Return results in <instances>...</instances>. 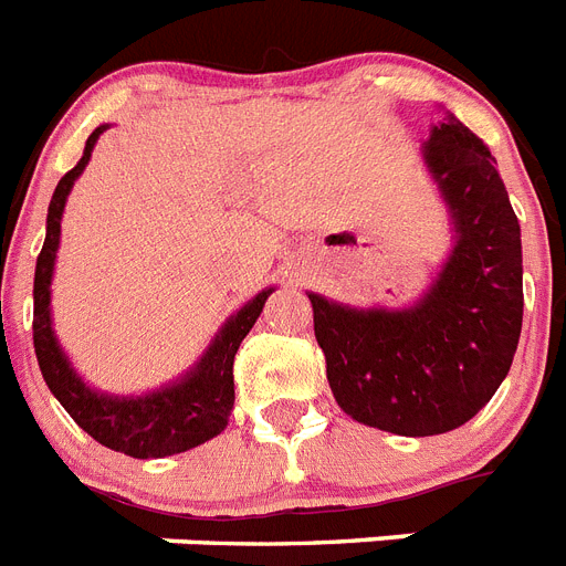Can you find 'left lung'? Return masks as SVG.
<instances>
[{
	"label": "left lung",
	"mask_w": 566,
	"mask_h": 566,
	"mask_svg": "<svg viewBox=\"0 0 566 566\" xmlns=\"http://www.w3.org/2000/svg\"><path fill=\"white\" fill-rule=\"evenodd\" d=\"M420 151L454 235L434 282L406 307L307 293L339 408L402 437L472 420L510 374L524 319L521 224L492 151L449 112Z\"/></svg>",
	"instance_id": "left-lung-1"
}]
</instances>
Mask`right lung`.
I'll list each match as a JSON object with an SVG mask.
<instances>
[{"label": "right lung", "mask_w": 566, "mask_h": 566, "mask_svg": "<svg viewBox=\"0 0 566 566\" xmlns=\"http://www.w3.org/2000/svg\"><path fill=\"white\" fill-rule=\"evenodd\" d=\"M106 129L108 123H103L88 135L80 164L63 175L51 195L45 244H42V253L36 259V275H33V348H36V363L45 377V386L85 434H92L97 443L108 446L114 452L129 454V458H169V454H180L207 443L227 429L232 402H235L232 359H235L241 339L250 334V327L259 319L261 307L273 287H264L241 311L232 313L230 319L218 327V334L212 336L201 359L172 382H166L155 391L126 394V397L88 386L74 371L69 354L54 334L51 279H54V261L56 250H60L65 201H69L74 180L83 175L92 160L97 137Z\"/></svg>", "instance_id": "right-lung-1"}]
</instances>
